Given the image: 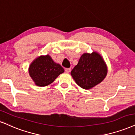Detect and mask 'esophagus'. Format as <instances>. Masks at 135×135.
<instances>
[{"label": "esophagus", "instance_id": "esophagus-1", "mask_svg": "<svg viewBox=\"0 0 135 135\" xmlns=\"http://www.w3.org/2000/svg\"><path fill=\"white\" fill-rule=\"evenodd\" d=\"M65 71L67 73H69L71 71V68H66L65 69Z\"/></svg>", "mask_w": 135, "mask_h": 135}]
</instances>
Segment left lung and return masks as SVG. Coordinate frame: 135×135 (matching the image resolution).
I'll use <instances>...</instances> for the list:
<instances>
[{
  "label": "left lung",
  "mask_w": 135,
  "mask_h": 135,
  "mask_svg": "<svg viewBox=\"0 0 135 135\" xmlns=\"http://www.w3.org/2000/svg\"><path fill=\"white\" fill-rule=\"evenodd\" d=\"M108 73L104 59L96 52L84 53L71 74L76 84L84 89H89L103 81Z\"/></svg>",
  "instance_id": "8db88e82"
}]
</instances>
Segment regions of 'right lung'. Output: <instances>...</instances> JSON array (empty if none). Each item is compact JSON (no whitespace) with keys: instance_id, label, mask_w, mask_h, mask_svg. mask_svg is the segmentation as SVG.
I'll return each mask as SVG.
<instances>
[{"instance_id":"obj_1","label":"right lung","mask_w":135,"mask_h":135,"mask_svg":"<svg viewBox=\"0 0 135 135\" xmlns=\"http://www.w3.org/2000/svg\"><path fill=\"white\" fill-rule=\"evenodd\" d=\"M64 72L62 66L55 62L48 54L35 59L29 68L31 78L36 85L41 87L49 85Z\"/></svg>"}]
</instances>
